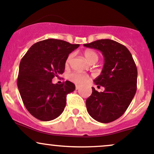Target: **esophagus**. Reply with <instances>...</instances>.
Masks as SVG:
<instances>
[{
	"instance_id": "1",
	"label": "esophagus",
	"mask_w": 154,
	"mask_h": 154,
	"mask_svg": "<svg viewBox=\"0 0 154 154\" xmlns=\"http://www.w3.org/2000/svg\"><path fill=\"white\" fill-rule=\"evenodd\" d=\"M80 88V85H76V86H75V88H76V90H78L79 89V88Z\"/></svg>"
}]
</instances>
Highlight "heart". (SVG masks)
<instances>
[{"instance_id": "obj_1", "label": "heart", "mask_w": 154, "mask_h": 154, "mask_svg": "<svg viewBox=\"0 0 154 154\" xmlns=\"http://www.w3.org/2000/svg\"><path fill=\"white\" fill-rule=\"evenodd\" d=\"M72 56V54H70V55L68 57L66 62V65L69 63ZM84 56H85V59H86L90 63H97L99 59L97 53L94 51H92V50H87V51H85V52H84ZM68 79H69L71 82H74V83L82 84L88 81V77L85 74H81V73L78 72H72L70 73V74L68 75Z\"/></svg>"}]
</instances>
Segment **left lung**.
<instances>
[{
	"label": "left lung",
	"mask_w": 154,
	"mask_h": 154,
	"mask_svg": "<svg viewBox=\"0 0 154 154\" xmlns=\"http://www.w3.org/2000/svg\"><path fill=\"white\" fill-rule=\"evenodd\" d=\"M84 46L101 51L105 60L101 74L94 80L105 90L98 92L92 88L86 100L87 111L97 122H113L124 114L135 95L137 66L129 50L114 40L103 39Z\"/></svg>",
	"instance_id": "left-lung-1"
}]
</instances>
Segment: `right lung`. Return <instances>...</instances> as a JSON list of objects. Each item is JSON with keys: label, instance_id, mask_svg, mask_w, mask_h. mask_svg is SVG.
Masks as SVG:
<instances>
[{"label": "right lung", "instance_id": "1", "mask_svg": "<svg viewBox=\"0 0 154 154\" xmlns=\"http://www.w3.org/2000/svg\"><path fill=\"white\" fill-rule=\"evenodd\" d=\"M79 46L47 39L35 43L22 58L17 87L24 106L37 119L53 120L64 111L66 95L75 90V85L68 80L53 84L52 79L64 72L69 54Z\"/></svg>", "mask_w": 154, "mask_h": 154}]
</instances>
